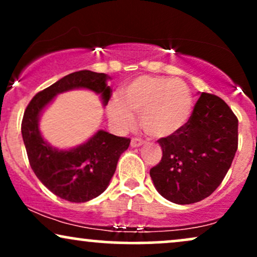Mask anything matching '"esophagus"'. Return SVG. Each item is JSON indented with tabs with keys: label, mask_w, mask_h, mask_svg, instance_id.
<instances>
[{
	"label": "esophagus",
	"mask_w": 257,
	"mask_h": 257,
	"mask_svg": "<svg viewBox=\"0 0 257 257\" xmlns=\"http://www.w3.org/2000/svg\"><path fill=\"white\" fill-rule=\"evenodd\" d=\"M144 143H145V141H144V140H141V139H138V138H133V139H132V143H131V145H132V147H139V146H141V145H143Z\"/></svg>",
	"instance_id": "1"
}]
</instances>
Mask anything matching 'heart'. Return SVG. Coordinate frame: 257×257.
Listing matches in <instances>:
<instances>
[{"label": "heart", "mask_w": 257, "mask_h": 257, "mask_svg": "<svg viewBox=\"0 0 257 257\" xmlns=\"http://www.w3.org/2000/svg\"><path fill=\"white\" fill-rule=\"evenodd\" d=\"M112 100L107 114L114 125L125 131L140 114L141 126L150 137L168 138L186 125L192 113L191 91L184 82L162 76H139Z\"/></svg>", "instance_id": "b5f03b06"}]
</instances>
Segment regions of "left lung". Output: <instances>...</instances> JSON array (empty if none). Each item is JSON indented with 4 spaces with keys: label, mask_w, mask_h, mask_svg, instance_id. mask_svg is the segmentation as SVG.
<instances>
[{
    "label": "left lung",
    "mask_w": 257,
    "mask_h": 257,
    "mask_svg": "<svg viewBox=\"0 0 257 257\" xmlns=\"http://www.w3.org/2000/svg\"><path fill=\"white\" fill-rule=\"evenodd\" d=\"M163 156L150 170L156 190L176 204H192L219 187L238 149V118L214 94L202 93L186 125L161 138Z\"/></svg>",
    "instance_id": "8db88e82"
}]
</instances>
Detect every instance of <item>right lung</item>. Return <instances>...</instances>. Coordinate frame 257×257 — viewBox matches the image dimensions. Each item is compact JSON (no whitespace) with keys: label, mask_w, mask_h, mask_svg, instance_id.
<instances>
[{"label":"right lung","mask_w":257,"mask_h":257,"mask_svg":"<svg viewBox=\"0 0 257 257\" xmlns=\"http://www.w3.org/2000/svg\"><path fill=\"white\" fill-rule=\"evenodd\" d=\"M105 73L82 70L65 76L32 98L24 112L22 134L30 166L42 184L55 196L75 203L95 198L107 188L117 162L131 139L99 131L87 143L71 150H58L41 135V112L59 93L85 88L100 94L106 105L112 95Z\"/></svg>","instance_id":"right-lung-1"}]
</instances>
